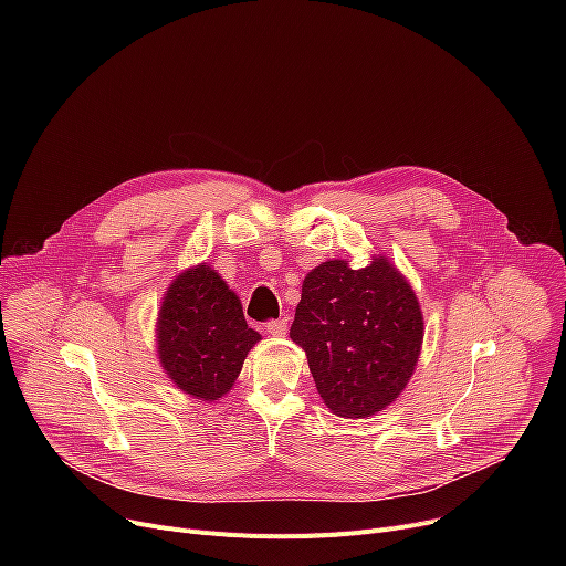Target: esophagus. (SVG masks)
Segmentation results:
<instances>
[{"instance_id": "34e87169", "label": "esophagus", "mask_w": 566, "mask_h": 566, "mask_svg": "<svg viewBox=\"0 0 566 566\" xmlns=\"http://www.w3.org/2000/svg\"><path fill=\"white\" fill-rule=\"evenodd\" d=\"M265 333L273 335V337H284V335H286V318L268 321V323H265Z\"/></svg>"}]
</instances>
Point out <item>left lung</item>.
I'll return each mask as SVG.
<instances>
[{"mask_svg": "<svg viewBox=\"0 0 566 566\" xmlns=\"http://www.w3.org/2000/svg\"><path fill=\"white\" fill-rule=\"evenodd\" d=\"M422 337L415 291L385 256L355 271L344 259L318 263L291 325L323 403L339 418L388 408L418 365Z\"/></svg>", "mask_w": 566, "mask_h": 566, "instance_id": "1", "label": "left lung"}]
</instances>
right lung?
Here are the masks:
<instances>
[{
  "label": "right lung",
  "mask_w": 566,
  "mask_h": 566,
  "mask_svg": "<svg viewBox=\"0 0 566 566\" xmlns=\"http://www.w3.org/2000/svg\"><path fill=\"white\" fill-rule=\"evenodd\" d=\"M158 355L178 390L201 399L224 397L261 339L245 323L243 305L211 265L178 275L158 312Z\"/></svg>",
  "instance_id": "right-lung-1"
}]
</instances>
